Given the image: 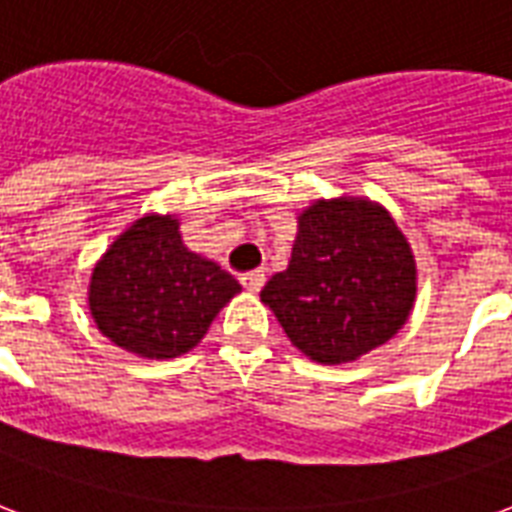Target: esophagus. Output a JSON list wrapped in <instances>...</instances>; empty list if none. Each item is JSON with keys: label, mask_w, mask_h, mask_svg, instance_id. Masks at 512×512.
Masks as SVG:
<instances>
[{"label": "esophagus", "mask_w": 512, "mask_h": 512, "mask_svg": "<svg viewBox=\"0 0 512 512\" xmlns=\"http://www.w3.org/2000/svg\"><path fill=\"white\" fill-rule=\"evenodd\" d=\"M241 284H244V290L247 292H260L265 284V273L263 271L244 273V276H241Z\"/></svg>", "instance_id": "obj_1"}]
</instances>
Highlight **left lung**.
Instances as JSON below:
<instances>
[{
    "label": "left lung",
    "mask_w": 512,
    "mask_h": 512,
    "mask_svg": "<svg viewBox=\"0 0 512 512\" xmlns=\"http://www.w3.org/2000/svg\"><path fill=\"white\" fill-rule=\"evenodd\" d=\"M416 279L395 217L370 198L338 195L298 214L290 263L260 300L308 360L343 365L397 335L416 303Z\"/></svg>",
    "instance_id": "8db88e82"
}]
</instances>
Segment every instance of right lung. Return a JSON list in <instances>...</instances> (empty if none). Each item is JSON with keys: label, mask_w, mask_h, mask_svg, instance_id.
<instances>
[{"label": "right lung", "mask_w": 512, "mask_h": 512, "mask_svg": "<svg viewBox=\"0 0 512 512\" xmlns=\"http://www.w3.org/2000/svg\"><path fill=\"white\" fill-rule=\"evenodd\" d=\"M241 284L185 247L174 214L134 220L93 265L88 308L104 338L144 360H174L201 343Z\"/></svg>", "instance_id": "right-lung-1"}]
</instances>
